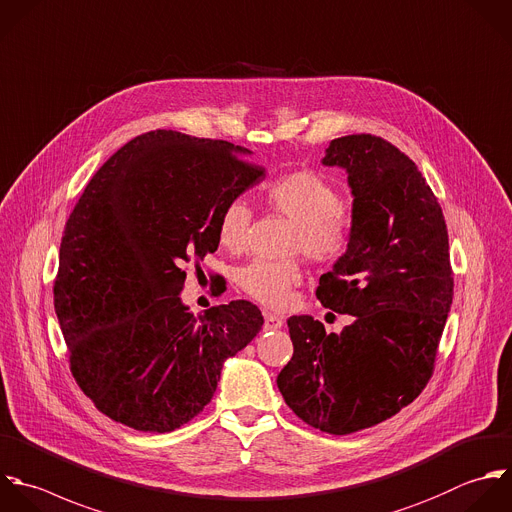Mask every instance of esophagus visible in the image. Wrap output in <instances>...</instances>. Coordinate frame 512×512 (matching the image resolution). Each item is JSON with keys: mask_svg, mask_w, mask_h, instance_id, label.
I'll list each match as a JSON object with an SVG mask.
<instances>
[{"mask_svg": "<svg viewBox=\"0 0 512 512\" xmlns=\"http://www.w3.org/2000/svg\"><path fill=\"white\" fill-rule=\"evenodd\" d=\"M263 319H265V331H277V329H281L283 327V317H279V315H275V313H271V311H265L263 313Z\"/></svg>", "mask_w": 512, "mask_h": 512, "instance_id": "esophagus-1", "label": "esophagus"}]
</instances>
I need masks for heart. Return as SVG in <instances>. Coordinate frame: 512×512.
Wrapping results in <instances>:
<instances>
[{
	"mask_svg": "<svg viewBox=\"0 0 512 512\" xmlns=\"http://www.w3.org/2000/svg\"><path fill=\"white\" fill-rule=\"evenodd\" d=\"M265 201L277 213L295 223L291 247L315 261H337L353 239V215L339 205L337 189L313 171H293L267 183ZM251 223V209L235 199L219 215L217 239L229 251L245 245ZM301 281V269L293 261L273 263L255 259L239 269V287L255 301L269 307H283L291 287Z\"/></svg>",
	"mask_w": 512,
	"mask_h": 512,
	"instance_id": "obj_1",
	"label": "heart"
}]
</instances>
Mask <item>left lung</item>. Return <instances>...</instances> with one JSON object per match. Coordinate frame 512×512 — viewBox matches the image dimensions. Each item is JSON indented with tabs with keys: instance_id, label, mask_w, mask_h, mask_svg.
<instances>
[{
	"instance_id": "1",
	"label": "left lung",
	"mask_w": 512,
	"mask_h": 512,
	"mask_svg": "<svg viewBox=\"0 0 512 512\" xmlns=\"http://www.w3.org/2000/svg\"><path fill=\"white\" fill-rule=\"evenodd\" d=\"M321 163L345 169L355 229L317 297L353 323L325 333L291 317L295 351L277 387L307 425L351 435L397 415L431 379L453 303L449 235L425 177L389 141L339 137Z\"/></svg>"
}]
</instances>
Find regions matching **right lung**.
<instances>
[{"label": "right lung", "mask_w": 512, "mask_h": 512, "mask_svg": "<svg viewBox=\"0 0 512 512\" xmlns=\"http://www.w3.org/2000/svg\"><path fill=\"white\" fill-rule=\"evenodd\" d=\"M249 149L149 131L113 153L71 211L59 247L55 313L71 373L125 427L171 433L213 399L223 365L261 331L249 301L195 317L183 263L217 251L219 215L265 171Z\"/></svg>", "instance_id": "1"}]
</instances>
